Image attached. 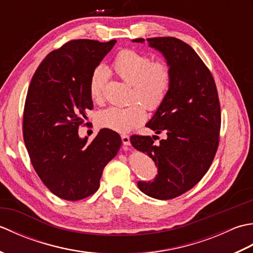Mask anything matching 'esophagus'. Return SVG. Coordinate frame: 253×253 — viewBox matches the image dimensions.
<instances>
[{"label":"esophagus","instance_id":"34e87169","mask_svg":"<svg viewBox=\"0 0 253 253\" xmlns=\"http://www.w3.org/2000/svg\"><path fill=\"white\" fill-rule=\"evenodd\" d=\"M122 141L125 147L130 146V138L128 135H122Z\"/></svg>","mask_w":253,"mask_h":253}]
</instances>
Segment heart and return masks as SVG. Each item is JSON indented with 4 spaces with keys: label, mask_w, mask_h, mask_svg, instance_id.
Masks as SVG:
<instances>
[{
    "label": "heart",
    "mask_w": 253,
    "mask_h": 253,
    "mask_svg": "<svg viewBox=\"0 0 253 253\" xmlns=\"http://www.w3.org/2000/svg\"><path fill=\"white\" fill-rule=\"evenodd\" d=\"M113 69L118 77L131 85L130 101L135 102L126 107L111 106L100 111L96 123L102 128L128 132L146 121L143 105L149 111H157L163 105L173 83V69L168 62H153L150 55L132 49H124L117 53ZM106 83V69L103 66L95 67L89 84L91 99L95 102L103 100Z\"/></svg>",
    "instance_id": "obj_1"
}]
</instances>
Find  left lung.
I'll use <instances>...</instances> for the list:
<instances>
[{"label":"left lung","mask_w":253,"mask_h":253,"mask_svg":"<svg viewBox=\"0 0 253 253\" xmlns=\"http://www.w3.org/2000/svg\"><path fill=\"white\" fill-rule=\"evenodd\" d=\"M162 52L173 69V83L163 105L147 124L168 138L133 135L132 147L151 158L158 166L152 181H139L146 195L169 200L195 187L211 166L219 143L221 105L210 69L192 47L177 38L147 39ZM139 38L133 42H143Z\"/></svg>","instance_id":"1"}]
</instances>
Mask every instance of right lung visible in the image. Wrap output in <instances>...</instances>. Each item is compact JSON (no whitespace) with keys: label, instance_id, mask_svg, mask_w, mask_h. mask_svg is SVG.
I'll use <instances>...</instances> for the list:
<instances>
[{"label":"right lung","instance_id":"obj_1","mask_svg":"<svg viewBox=\"0 0 253 253\" xmlns=\"http://www.w3.org/2000/svg\"><path fill=\"white\" fill-rule=\"evenodd\" d=\"M116 43L71 40L37 68L27 92L23 136L31 164L52 193L78 201L99 189L105 165L122 146L117 132L103 128L92 141L78 128L93 109L91 74Z\"/></svg>","mask_w":253,"mask_h":253}]
</instances>
